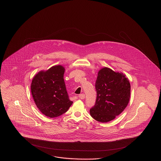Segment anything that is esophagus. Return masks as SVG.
<instances>
[{"label":"esophagus","instance_id":"esophagus-1","mask_svg":"<svg viewBox=\"0 0 161 161\" xmlns=\"http://www.w3.org/2000/svg\"><path fill=\"white\" fill-rule=\"evenodd\" d=\"M78 97H79V98H80L81 100H83V99L85 98V95H84V93L80 94V95H78Z\"/></svg>","mask_w":161,"mask_h":161}]
</instances>
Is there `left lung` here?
Here are the masks:
<instances>
[{
	"instance_id": "1",
	"label": "left lung",
	"mask_w": 161,
	"mask_h": 161,
	"mask_svg": "<svg viewBox=\"0 0 161 161\" xmlns=\"http://www.w3.org/2000/svg\"><path fill=\"white\" fill-rule=\"evenodd\" d=\"M97 100L90 114L96 121L107 123L114 119L127 107L130 97V84L123 73L108 68L98 72L95 83Z\"/></svg>"
}]
</instances>
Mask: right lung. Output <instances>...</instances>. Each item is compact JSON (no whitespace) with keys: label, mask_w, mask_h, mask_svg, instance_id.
Segmentation results:
<instances>
[{"label":"right lung","mask_w":161,"mask_h":161,"mask_svg":"<svg viewBox=\"0 0 161 161\" xmlns=\"http://www.w3.org/2000/svg\"><path fill=\"white\" fill-rule=\"evenodd\" d=\"M64 70L61 65L54 66L39 72L32 81L31 93L37 107L43 114L52 118L66 112L73 103L64 81Z\"/></svg>","instance_id":"add662e5"}]
</instances>
